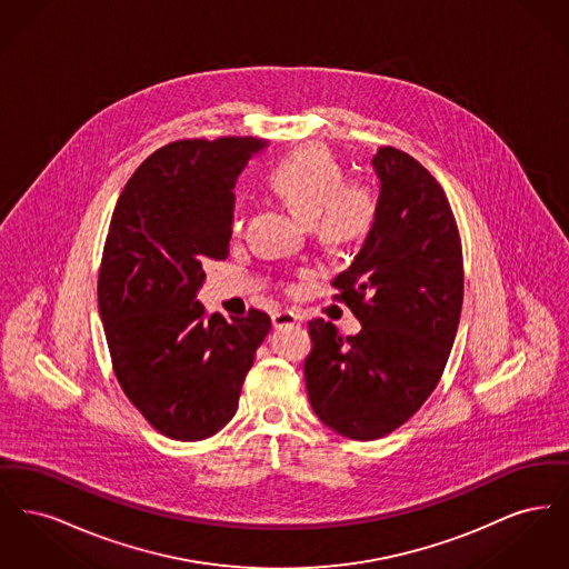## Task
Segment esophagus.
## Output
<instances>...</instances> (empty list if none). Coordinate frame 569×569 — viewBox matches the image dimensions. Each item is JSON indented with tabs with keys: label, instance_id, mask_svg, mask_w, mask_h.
I'll return each mask as SVG.
<instances>
[{
	"label": "esophagus",
	"instance_id": "1",
	"mask_svg": "<svg viewBox=\"0 0 569 569\" xmlns=\"http://www.w3.org/2000/svg\"><path fill=\"white\" fill-rule=\"evenodd\" d=\"M272 326L277 330L286 326H298V318L292 311H279V313H272Z\"/></svg>",
	"mask_w": 569,
	"mask_h": 569
}]
</instances>
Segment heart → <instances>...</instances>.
I'll list each match as a JSON object with an SVG mask.
<instances>
[{
    "label": "heart",
    "instance_id": "obj_1",
    "mask_svg": "<svg viewBox=\"0 0 569 569\" xmlns=\"http://www.w3.org/2000/svg\"><path fill=\"white\" fill-rule=\"evenodd\" d=\"M269 186L309 221L326 249L358 243L373 226L376 193L365 183L346 181L343 166L325 147H309L274 163ZM244 221L243 202H237L230 216L234 237L243 232Z\"/></svg>",
    "mask_w": 569,
    "mask_h": 569
}]
</instances>
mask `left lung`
Masks as SVG:
<instances>
[{"label":"left lung","instance_id":"obj_1","mask_svg":"<svg viewBox=\"0 0 569 569\" xmlns=\"http://www.w3.org/2000/svg\"><path fill=\"white\" fill-rule=\"evenodd\" d=\"M373 226L332 286L360 332L313 320L305 360L309 403L335 433L378 439L422 407L443 373L462 307V249L433 174L395 147L373 156Z\"/></svg>","mask_w":569,"mask_h":569}]
</instances>
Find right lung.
I'll use <instances>...</instances> for the list:
<instances>
[{"label":"right lung","mask_w":569,"mask_h":569,"mask_svg":"<svg viewBox=\"0 0 569 569\" xmlns=\"http://www.w3.org/2000/svg\"><path fill=\"white\" fill-rule=\"evenodd\" d=\"M267 147L234 136L170 142L138 166L112 211L98 277L112 369L170 439H207L232 420L271 330L264 311L207 318L196 300L204 264L228 258L237 179Z\"/></svg>","instance_id":"obj_1"}]
</instances>
